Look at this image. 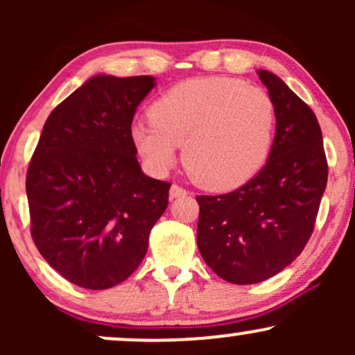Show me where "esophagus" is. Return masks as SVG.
I'll return each mask as SVG.
<instances>
[{
    "instance_id": "esophagus-1",
    "label": "esophagus",
    "mask_w": 355,
    "mask_h": 355,
    "mask_svg": "<svg viewBox=\"0 0 355 355\" xmlns=\"http://www.w3.org/2000/svg\"><path fill=\"white\" fill-rule=\"evenodd\" d=\"M187 195V190L185 189H182V187H178V185H172L170 187V198H178V197H185Z\"/></svg>"
}]
</instances>
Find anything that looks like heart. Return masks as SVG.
I'll use <instances>...</instances> for the list:
<instances>
[{"label": "heart", "mask_w": 355, "mask_h": 355, "mask_svg": "<svg viewBox=\"0 0 355 355\" xmlns=\"http://www.w3.org/2000/svg\"><path fill=\"white\" fill-rule=\"evenodd\" d=\"M275 137V108L263 89L227 76L175 85L150 107V120L130 126L132 144L148 168L165 175L178 160L209 190L250 182L267 164Z\"/></svg>", "instance_id": "obj_1"}]
</instances>
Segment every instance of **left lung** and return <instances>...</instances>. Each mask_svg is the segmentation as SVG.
Segmentation results:
<instances>
[{"instance_id":"left-lung-1","label":"left lung","mask_w":355,"mask_h":355,"mask_svg":"<svg viewBox=\"0 0 355 355\" xmlns=\"http://www.w3.org/2000/svg\"><path fill=\"white\" fill-rule=\"evenodd\" d=\"M275 108V137L266 166L240 189L198 195V250L230 284L270 279L291 266L311 239L327 185L319 121L267 70H257Z\"/></svg>"}]
</instances>
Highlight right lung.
I'll list each match as a JSON object with an SVG mask.
<instances>
[{
	"mask_svg": "<svg viewBox=\"0 0 355 355\" xmlns=\"http://www.w3.org/2000/svg\"><path fill=\"white\" fill-rule=\"evenodd\" d=\"M153 76L95 75L48 116L26 175L31 235L50 266L89 291L128 279L168 205L141 172L130 126Z\"/></svg>",
	"mask_w": 355,
	"mask_h": 355,
	"instance_id": "add662e5",
	"label": "right lung"
}]
</instances>
